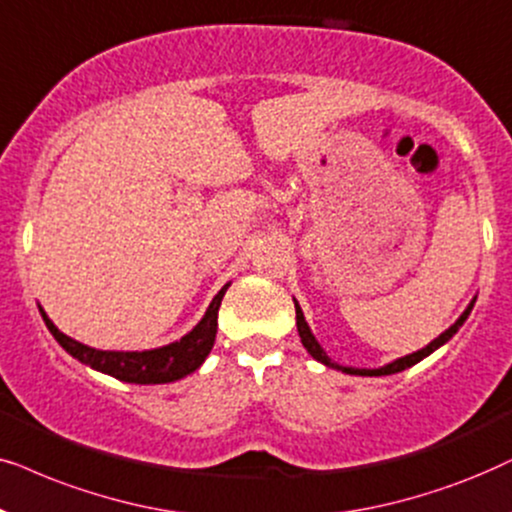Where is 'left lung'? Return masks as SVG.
<instances>
[{
	"instance_id": "obj_1",
	"label": "left lung",
	"mask_w": 512,
	"mask_h": 512,
	"mask_svg": "<svg viewBox=\"0 0 512 512\" xmlns=\"http://www.w3.org/2000/svg\"><path fill=\"white\" fill-rule=\"evenodd\" d=\"M470 309H473V302H470L468 309L461 313V318L456 320V323H454L452 327H449V330L442 332V335H440L438 339H433V342L428 344L426 349H421V351H417V353H410V356H405V358H398V360H393V363H388V365H384V367H379V370H356V367H342V365L332 363V360L325 356V351L320 349V344L316 342V337L311 335L309 325H306V320H304V313H302V309H299V304L295 302V311H297V332H299V337H302V344H304V349L309 351L313 358L320 360V363H323V365H327V367H337V370H342V372H346V374H360V377H381V374H395V372H403V370H407V367L417 365L419 360H424L426 356H431V353H433L435 349H440L442 344L449 342V339H452V337L456 335V330H459V327L463 325V320L468 318Z\"/></svg>"
}]
</instances>
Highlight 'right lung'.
I'll list each match as a JSON object with an SVG mask.
<instances>
[{
    "mask_svg": "<svg viewBox=\"0 0 512 512\" xmlns=\"http://www.w3.org/2000/svg\"><path fill=\"white\" fill-rule=\"evenodd\" d=\"M224 292H227V285L217 292L213 304L208 306L206 316H203L201 323L187 337H182L175 344L161 346V349L140 353L91 349V346H84L74 342L72 337L63 335L44 311L42 316L46 327L51 330V335L58 339V344L84 365H91L93 370L112 374V377L121 381H131V384H166V381L182 379L189 372H194L206 360L210 349H213L217 335V311H220Z\"/></svg>",
    "mask_w": 512,
    "mask_h": 512,
    "instance_id": "add662e5",
    "label": "right lung"
}]
</instances>
